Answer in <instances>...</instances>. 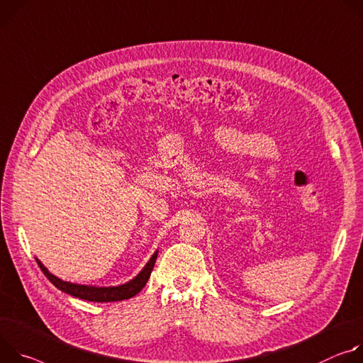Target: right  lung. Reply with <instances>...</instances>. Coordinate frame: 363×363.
I'll return each instance as SVG.
<instances>
[{
    "label": "right lung",
    "instance_id": "right-lung-1",
    "mask_svg": "<svg viewBox=\"0 0 363 363\" xmlns=\"http://www.w3.org/2000/svg\"><path fill=\"white\" fill-rule=\"evenodd\" d=\"M158 251H155L148 262L143 267V269L130 281L124 284L119 286H111V287H98V286H86V284H74L69 283V281H63L59 277L53 275L38 258H35L40 269L43 271V274L49 278L50 283L59 289L60 291L70 294L73 297L82 298L86 301H95V303H109V301H119V300H127L134 296H137L144 286L147 284V281L151 275V271L154 268L155 259H157Z\"/></svg>",
    "mask_w": 363,
    "mask_h": 363
}]
</instances>
